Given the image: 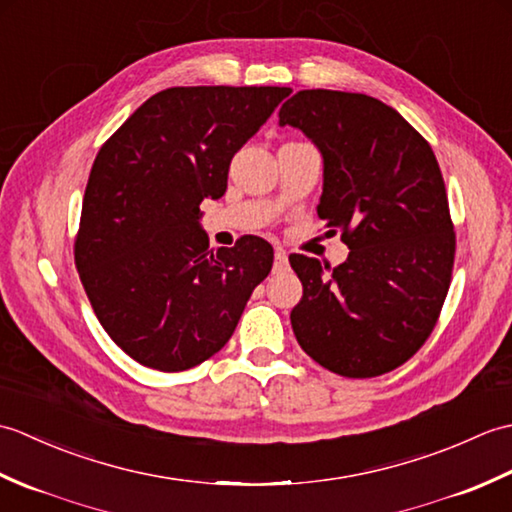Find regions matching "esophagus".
I'll list each match as a JSON object with an SVG mask.
<instances>
[{
    "instance_id": "esophagus-1",
    "label": "esophagus",
    "mask_w": 512,
    "mask_h": 512,
    "mask_svg": "<svg viewBox=\"0 0 512 512\" xmlns=\"http://www.w3.org/2000/svg\"><path fill=\"white\" fill-rule=\"evenodd\" d=\"M288 268V255L286 250L275 248V270H286Z\"/></svg>"
}]
</instances>
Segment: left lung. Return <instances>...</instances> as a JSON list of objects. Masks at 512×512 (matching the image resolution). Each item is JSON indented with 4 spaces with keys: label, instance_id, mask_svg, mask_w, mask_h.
<instances>
[{
    "label": "left lung",
    "instance_id": "1",
    "mask_svg": "<svg viewBox=\"0 0 512 512\" xmlns=\"http://www.w3.org/2000/svg\"><path fill=\"white\" fill-rule=\"evenodd\" d=\"M279 125L323 158L317 213L350 248L343 264L290 255L303 297L301 350L347 378L391 372L420 350L447 299L455 233L438 160L394 107L367 94L301 90Z\"/></svg>",
    "mask_w": 512,
    "mask_h": 512
}]
</instances>
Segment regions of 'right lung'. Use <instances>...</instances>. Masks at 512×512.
Instances as JSON below:
<instances>
[{
  "label": "right lung",
  "mask_w": 512,
  "mask_h": 512,
  "mask_svg": "<svg viewBox=\"0 0 512 512\" xmlns=\"http://www.w3.org/2000/svg\"><path fill=\"white\" fill-rule=\"evenodd\" d=\"M290 92L162 90L96 156L74 262L103 330L140 365L182 372L220 352L273 268L255 235L209 250L200 204L222 198L233 156Z\"/></svg>",
  "instance_id": "right-lung-1"
}]
</instances>
